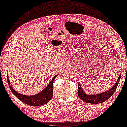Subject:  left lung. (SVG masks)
Listing matches in <instances>:
<instances>
[{
  "label": "left lung",
  "instance_id": "left-lung-1",
  "mask_svg": "<svg viewBox=\"0 0 127 127\" xmlns=\"http://www.w3.org/2000/svg\"><path fill=\"white\" fill-rule=\"evenodd\" d=\"M120 76H121V74L118 78L117 81L114 86L109 90L105 92H103L102 93H98V94H93V95H88L84 92L83 90L82 87H81V85L80 84H78V95L79 98L82 99L83 101L86 102L87 103H102L103 102L107 100L110 97L113 95V93L115 92L116 88L119 82L120 79Z\"/></svg>",
  "mask_w": 127,
  "mask_h": 127
}]
</instances>
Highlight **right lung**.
Masks as SVG:
<instances>
[{
	"instance_id": "1",
	"label": "right lung",
	"mask_w": 127,
	"mask_h": 127,
	"mask_svg": "<svg viewBox=\"0 0 127 127\" xmlns=\"http://www.w3.org/2000/svg\"><path fill=\"white\" fill-rule=\"evenodd\" d=\"M58 75H56L52 78L51 82H49L48 85L45 87L43 90H42L38 94L32 95H22L14 90L10 84V81L9 77L7 76V81L8 85L10 87V89L13 93V94L15 96L21 101L23 102L26 103L32 106H41L44 104H46L49 101L51 100L53 97V83L54 79L57 77Z\"/></svg>"
}]
</instances>
